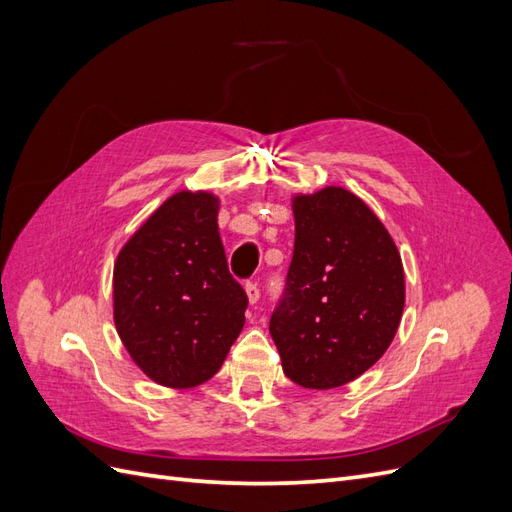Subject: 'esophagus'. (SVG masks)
I'll list each match as a JSON object with an SVG mask.
<instances>
[{
  "mask_svg": "<svg viewBox=\"0 0 512 512\" xmlns=\"http://www.w3.org/2000/svg\"><path fill=\"white\" fill-rule=\"evenodd\" d=\"M245 292H247V299H250V303H256L260 299V288L256 282H247Z\"/></svg>",
  "mask_w": 512,
  "mask_h": 512,
  "instance_id": "1",
  "label": "esophagus"
}]
</instances>
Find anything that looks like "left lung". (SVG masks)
<instances>
[{
	"instance_id": "obj_1",
	"label": "left lung",
	"mask_w": 512,
	"mask_h": 512,
	"mask_svg": "<svg viewBox=\"0 0 512 512\" xmlns=\"http://www.w3.org/2000/svg\"><path fill=\"white\" fill-rule=\"evenodd\" d=\"M294 252L269 331L284 374L305 389L359 378L391 346L404 312V267L359 196H294Z\"/></svg>"
}]
</instances>
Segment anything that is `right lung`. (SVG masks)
Returning a JSON list of instances; mask_svg holds the SVG:
<instances>
[{"label":"right lung","mask_w":512,"mask_h":512,"mask_svg":"<svg viewBox=\"0 0 512 512\" xmlns=\"http://www.w3.org/2000/svg\"><path fill=\"white\" fill-rule=\"evenodd\" d=\"M113 299L121 342L153 382L192 389L218 374L247 309L228 271L218 198L170 196L119 252Z\"/></svg>","instance_id":"add662e5"}]
</instances>
